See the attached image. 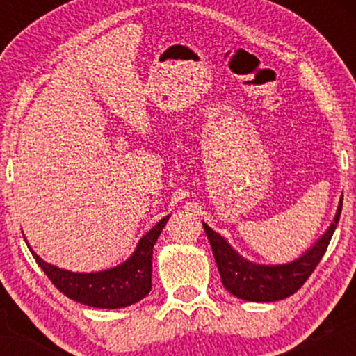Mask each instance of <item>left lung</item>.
<instances>
[{
    "label": "left lung",
    "instance_id": "8db88e82",
    "mask_svg": "<svg viewBox=\"0 0 356 356\" xmlns=\"http://www.w3.org/2000/svg\"><path fill=\"white\" fill-rule=\"evenodd\" d=\"M341 204L343 199L338 206L333 224L323 234V238L300 259L289 264H283V266H259V264L249 263L220 238L218 232H214L209 226L204 224V231H206L207 239L211 243L212 254H214L216 264H218L224 288L236 298L246 301H257V303L283 300V298L296 293L305 284V281L312 276L314 268L318 266L323 254L326 252V248H328L333 232L337 229L338 220H340Z\"/></svg>",
    "mask_w": 356,
    "mask_h": 356
}]
</instances>
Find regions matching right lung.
I'll return each mask as SVG.
<instances>
[{"mask_svg": "<svg viewBox=\"0 0 356 356\" xmlns=\"http://www.w3.org/2000/svg\"><path fill=\"white\" fill-rule=\"evenodd\" d=\"M170 216L161 219L138 241L130 259L120 266L100 273H72L44 263L31 251L48 280L65 296L93 308H125L149 295L152 288V249Z\"/></svg>", "mask_w": 356, "mask_h": 356, "instance_id": "1", "label": "right lung"}]
</instances>
